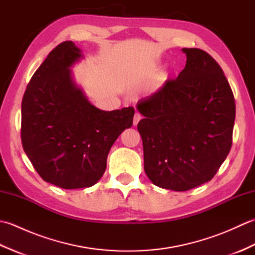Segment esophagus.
<instances>
[{
    "label": "esophagus",
    "mask_w": 255,
    "mask_h": 255,
    "mask_svg": "<svg viewBox=\"0 0 255 255\" xmlns=\"http://www.w3.org/2000/svg\"><path fill=\"white\" fill-rule=\"evenodd\" d=\"M140 119H141V115H140V114H138V113L134 114V116H133V126H137Z\"/></svg>",
    "instance_id": "obj_1"
}]
</instances>
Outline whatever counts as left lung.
I'll use <instances>...</instances> for the list:
<instances>
[{
	"instance_id": "left-lung-1",
	"label": "left lung",
	"mask_w": 255,
	"mask_h": 255,
	"mask_svg": "<svg viewBox=\"0 0 255 255\" xmlns=\"http://www.w3.org/2000/svg\"><path fill=\"white\" fill-rule=\"evenodd\" d=\"M186 64L174 80L140 100L144 172L154 185L184 192L210 181L232 144L235 97L207 52L183 48Z\"/></svg>"
}]
</instances>
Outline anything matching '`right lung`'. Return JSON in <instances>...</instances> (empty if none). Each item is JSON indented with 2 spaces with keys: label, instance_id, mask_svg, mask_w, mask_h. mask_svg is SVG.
Returning a JSON list of instances; mask_svg holds the SVG:
<instances>
[{
  "label": "right lung",
  "instance_id": "add662e5",
  "mask_svg": "<svg viewBox=\"0 0 255 255\" xmlns=\"http://www.w3.org/2000/svg\"><path fill=\"white\" fill-rule=\"evenodd\" d=\"M84 56L72 41L53 49L32 75L21 102V143L44 181L66 189L93 186L112 145L132 126L133 107L102 111L74 81Z\"/></svg>",
  "mask_w": 255,
  "mask_h": 255
}]
</instances>
